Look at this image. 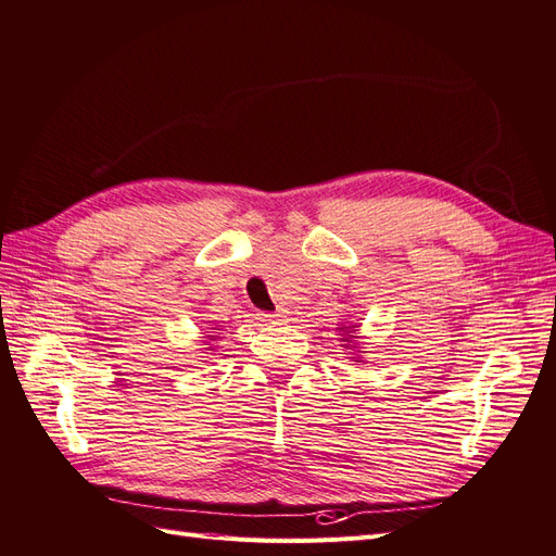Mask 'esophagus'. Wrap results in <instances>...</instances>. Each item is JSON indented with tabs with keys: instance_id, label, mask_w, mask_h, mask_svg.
I'll return each instance as SVG.
<instances>
[{
	"instance_id": "obj_1",
	"label": "esophagus",
	"mask_w": 556,
	"mask_h": 556,
	"mask_svg": "<svg viewBox=\"0 0 556 556\" xmlns=\"http://www.w3.org/2000/svg\"><path fill=\"white\" fill-rule=\"evenodd\" d=\"M281 315H277V312H261L258 315V319H263V321H277Z\"/></svg>"
}]
</instances>
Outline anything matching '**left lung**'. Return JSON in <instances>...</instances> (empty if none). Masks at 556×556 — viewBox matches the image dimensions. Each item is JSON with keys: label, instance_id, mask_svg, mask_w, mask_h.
I'll return each instance as SVG.
<instances>
[{"label": "left lung", "instance_id": "8db88e82", "mask_svg": "<svg viewBox=\"0 0 556 556\" xmlns=\"http://www.w3.org/2000/svg\"><path fill=\"white\" fill-rule=\"evenodd\" d=\"M340 331H343V338H340V343H345V348L348 350H352V348H357V343H354V340H357L359 336H354V331H357V326H340ZM354 352H362V350H354ZM362 359V354H354L352 357V362H359Z\"/></svg>", "mask_w": 556, "mask_h": 556}]
</instances>
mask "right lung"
<instances>
[{
    "mask_svg": "<svg viewBox=\"0 0 556 556\" xmlns=\"http://www.w3.org/2000/svg\"><path fill=\"white\" fill-rule=\"evenodd\" d=\"M216 331H218V329H216ZM204 338H206V340H216L218 336H204ZM204 350H211V348H204Z\"/></svg>",
    "mask_w": 556,
    "mask_h": 556,
    "instance_id": "add662e5",
    "label": "right lung"
}]
</instances>
